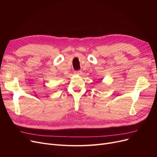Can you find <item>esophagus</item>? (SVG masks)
<instances>
[{"label":"esophagus","instance_id":"obj_1","mask_svg":"<svg viewBox=\"0 0 157 157\" xmlns=\"http://www.w3.org/2000/svg\"><path fill=\"white\" fill-rule=\"evenodd\" d=\"M81 73V71H74V74H80Z\"/></svg>","mask_w":157,"mask_h":157}]
</instances>
